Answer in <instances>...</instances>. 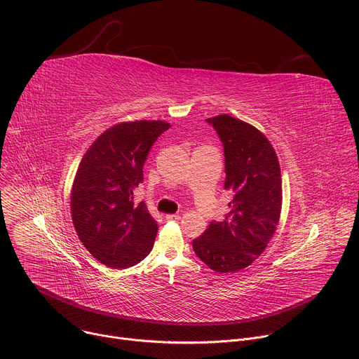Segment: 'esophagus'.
I'll list each match as a JSON object with an SVG mask.
<instances>
[{
  "mask_svg": "<svg viewBox=\"0 0 359 359\" xmlns=\"http://www.w3.org/2000/svg\"><path fill=\"white\" fill-rule=\"evenodd\" d=\"M166 220L168 222H177V220H180V216L179 215H166Z\"/></svg>",
  "mask_w": 359,
  "mask_h": 359,
  "instance_id": "obj_1",
  "label": "esophagus"
}]
</instances>
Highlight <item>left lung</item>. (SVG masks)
<instances>
[{
  "label": "left lung",
  "mask_w": 359,
  "mask_h": 359,
  "mask_svg": "<svg viewBox=\"0 0 359 359\" xmlns=\"http://www.w3.org/2000/svg\"><path fill=\"white\" fill-rule=\"evenodd\" d=\"M224 151V189L231 190L229 213L193 240L197 257L216 273L250 266L276 233L281 213V173L276 151L254 126L230 115L206 119Z\"/></svg>",
  "instance_id": "8db88e82"
}]
</instances>
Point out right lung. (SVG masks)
Instances as JSON below:
<instances>
[{
  "label": "right lung",
  "instance_id": "obj_1",
  "mask_svg": "<svg viewBox=\"0 0 359 359\" xmlns=\"http://www.w3.org/2000/svg\"><path fill=\"white\" fill-rule=\"evenodd\" d=\"M170 128L162 121L119 123L102 133L83 155L71 193L79 240L93 257L112 269H128L150 252L158 223L133 191L158 137Z\"/></svg>",
  "mask_w": 359,
  "mask_h": 359
}]
</instances>
